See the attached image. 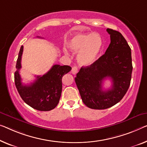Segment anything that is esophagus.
Here are the masks:
<instances>
[{
  "instance_id": "34e87169",
  "label": "esophagus",
  "mask_w": 147,
  "mask_h": 147,
  "mask_svg": "<svg viewBox=\"0 0 147 147\" xmlns=\"http://www.w3.org/2000/svg\"><path fill=\"white\" fill-rule=\"evenodd\" d=\"M78 69L77 67L76 66H74L72 68V70H71V73H73V74H76V73H78Z\"/></svg>"
}]
</instances>
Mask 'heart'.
Wrapping results in <instances>:
<instances>
[{
  "label": "heart",
  "instance_id": "1",
  "mask_svg": "<svg viewBox=\"0 0 147 147\" xmlns=\"http://www.w3.org/2000/svg\"><path fill=\"white\" fill-rule=\"evenodd\" d=\"M102 39L98 33L75 35L68 43V47L74 53H77V61L82 66H89L97 60L102 48ZM65 55L69 52L64 49Z\"/></svg>",
  "mask_w": 147,
  "mask_h": 147
}]
</instances>
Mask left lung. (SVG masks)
Listing matches in <instances>:
<instances>
[{
  "label": "left lung",
  "mask_w": 147,
  "mask_h": 147,
  "mask_svg": "<svg viewBox=\"0 0 147 147\" xmlns=\"http://www.w3.org/2000/svg\"><path fill=\"white\" fill-rule=\"evenodd\" d=\"M106 30L111 42L105 54L90 66L82 67L75 77L82 102L94 109L109 108L119 102L128 90L132 74L129 45L120 32ZM107 78L113 85L110 89L103 91L102 82Z\"/></svg>",
  "instance_id": "left-lung-1"
}]
</instances>
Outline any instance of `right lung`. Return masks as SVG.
<instances>
[{"label": "right lung", "mask_w": 147, "mask_h": 147, "mask_svg": "<svg viewBox=\"0 0 147 147\" xmlns=\"http://www.w3.org/2000/svg\"><path fill=\"white\" fill-rule=\"evenodd\" d=\"M38 38H40L38 37ZM21 46L16 61V71L14 73L15 85L22 99L28 106L39 111H50L57 106L62 92V78L71 71L68 65L61 66L54 65L47 73L38 76L34 82L24 85L22 82L20 74L22 55L23 53Z\"/></svg>", "instance_id": "right-lung-1"}]
</instances>
